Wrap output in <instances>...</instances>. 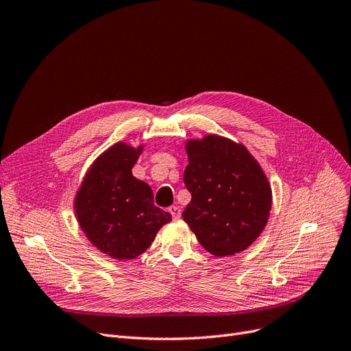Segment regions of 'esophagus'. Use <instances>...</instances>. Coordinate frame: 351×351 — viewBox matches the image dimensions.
<instances>
[{
    "label": "esophagus",
    "mask_w": 351,
    "mask_h": 351,
    "mask_svg": "<svg viewBox=\"0 0 351 351\" xmlns=\"http://www.w3.org/2000/svg\"><path fill=\"white\" fill-rule=\"evenodd\" d=\"M169 211L171 213V215H173V219H174V220H178L180 217H181V208H180L178 206H171V207L169 208Z\"/></svg>",
    "instance_id": "1"
}]
</instances>
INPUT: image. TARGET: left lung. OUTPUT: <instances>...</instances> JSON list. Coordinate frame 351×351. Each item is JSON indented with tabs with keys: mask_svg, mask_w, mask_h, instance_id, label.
<instances>
[{
	"mask_svg": "<svg viewBox=\"0 0 351 351\" xmlns=\"http://www.w3.org/2000/svg\"><path fill=\"white\" fill-rule=\"evenodd\" d=\"M184 182L191 202L182 219L215 257L252 245L269 221L273 193L258 161L241 143L207 134L184 143Z\"/></svg>",
	"mask_w": 351,
	"mask_h": 351,
	"instance_id": "left-lung-1",
	"label": "left lung"
}]
</instances>
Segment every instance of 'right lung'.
Returning a JSON list of instances; mask_svg holds the SVG:
<instances>
[{"instance_id":"1","label":"right lung","mask_w":351,"mask_h":351,"mask_svg":"<svg viewBox=\"0 0 351 351\" xmlns=\"http://www.w3.org/2000/svg\"><path fill=\"white\" fill-rule=\"evenodd\" d=\"M144 152L119 141L88 167L75 191L74 211L80 228L103 254L132 260L147 252L171 214L154 206L153 190L131 170Z\"/></svg>"}]
</instances>
